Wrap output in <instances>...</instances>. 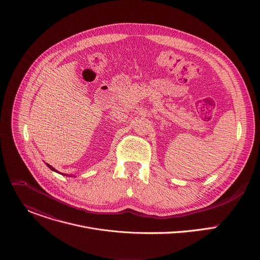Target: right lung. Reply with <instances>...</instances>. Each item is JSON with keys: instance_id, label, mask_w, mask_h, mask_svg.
I'll list each match as a JSON object with an SVG mask.
<instances>
[{"instance_id": "right-lung-1", "label": "right lung", "mask_w": 260, "mask_h": 260, "mask_svg": "<svg viewBox=\"0 0 260 260\" xmlns=\"http://www.w3.org/2000/svg\"><path fill=\"white\" fill-rule=\"evenodd\" d=\"M46 166H47V167H48V168H49V169H50V170H51V171H53V172H56V173H58V174H61V173H59V172H58V171H56V170H55V169H54V168H53V167H51V166H50V165H48V164H46ZM61 175H63V176H70V175H68V174H67V175H66V174H61ZM70 177H71V176H70Z\"/></svg>"}]
</instances>
